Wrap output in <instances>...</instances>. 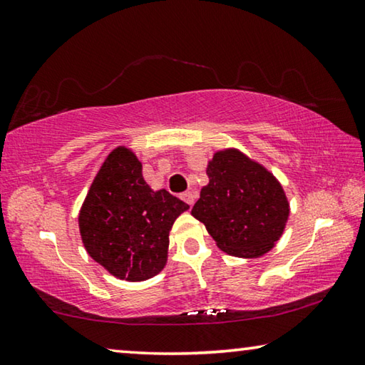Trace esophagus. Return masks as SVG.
I'll return each mask as SVG.
<instances>
[{
	"label": "esophagus",
	"mask_w": 365,
	"mask_h": 365,
	"mask_svg": "<svg viewBox=\"0 0 365 365\" xmlns=\"http://www.w3.org/2000/svg\"><path fill=\"white\" fill-rule=\"evenodd\" d=\"M182 200L187 202V205L193 206L195 202V193H191V191H185V193H182Z\"/></svg>",
	"instance_id": "1"
}]
</instances>
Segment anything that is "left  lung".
Listing matches in <instances>:
<instances>
[{
	"mask_svg": "<svg viewBox=\"0 0 365 365\" xmlns=\"http://www.w3.org/2000/svg\"><path fill=\"white\" fill-rule=\"evenodd\" d=\"M191 215L206 225L219 248L237 257H259L274 248L289 205L279 180L237 150L214 154Z\"/></svg>",
	"mask_w": 365,
	"mask_h": 365,
	"instance_id": "obj_1",
	"label": "left lung"
}]
</instances>
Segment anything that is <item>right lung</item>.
<instances>
[{
    "label": "right lung",
    "mask_w": 365,
    "mask_h": 365,
    "mask_svg": "<svg viewBox=\"0 0 365 365\" xmlns=\"http://www.w3.org/2000/svg\"><path fill=\"white\" fill-rule=\"evenodd\" d=\"M187 209L169 191H153L137 156L119 146L104 160L85 197L80 235L86 252L109 274L141 282L164 269L169 232Z\"/></svg>",
    "instance_id": "right-lung-1"
}]
</instances>
